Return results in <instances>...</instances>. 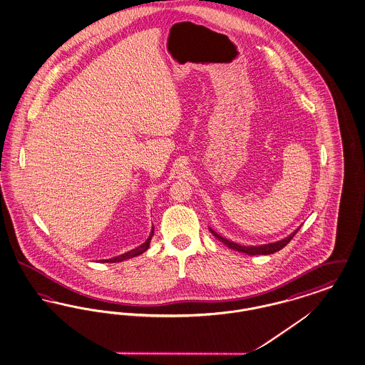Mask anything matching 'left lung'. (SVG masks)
Wrapping results in <instances>:
<instances>
[{
  "label": "left lung",
  "instance_id": "obj_1",
  "mask_svg": "<svg viewBox=\"0 0 365 365\" xmlns=\"http://www.w3.org/2000/svg\"><path fill=\"white\" fill-rule=\"evenodd\" d=\"M299 230H300V227H299L296 231H293L289 236H287V237H284V239H281V240H278V242H274V243H267V245H262V246H240V245H237V243H234V242H231V240H228V239L220 236L216 231H213V230L209 227V231L215 235V236L219 239L220 242H222L225 246L232 248L235 251H239V252H246L247 255H269V254L277 252L281 248L285 247V246L291 242L292 237L297 234Z\"/></svg>",
  "mask_w": 365,
  "mask_h": 365
}]
</instances>
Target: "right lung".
I'll return each mask as SVG.
<instances>
[{"label": "right lung", "instance_id": "obj_1", "mask_svg": "<svg viewBox=\"0 0 365 365\" xmlns=\"http://www.w3.org/2000/svg\"><path fill=\"white\" fill-rule=\"evenodd\" d=\"M153 231H155V228L152 227V231H150V234H149L148 239H146L145 242H144L141 246H138V247L134 248V250H130V251H128V252H125V254H122V255L114 257V258H110V259H101L99 262H122V261H125V259H129V258L137 257V255H140V254L145 252L146 250H148V247H149L150 239H152V236H153Z\"/></svg>", "mask_w": 365, "mask_h": 365}]
</instances>
